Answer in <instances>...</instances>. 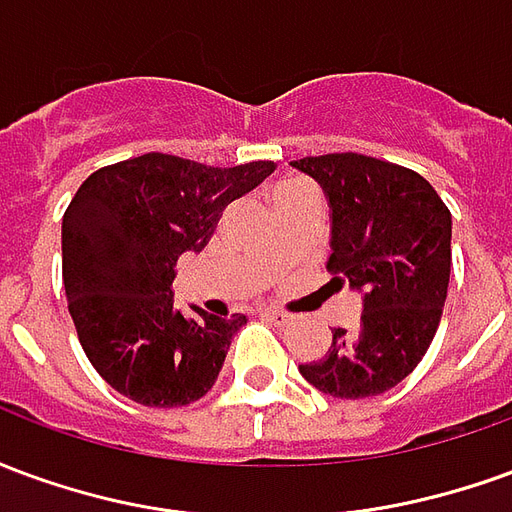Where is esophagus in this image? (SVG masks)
I'll return each instance as SVG.
<instances>
[{"instance_id":"obj_1","label":"esophagus","mask_w":512,"mask_h":512,"mask_svg":"<svg viewBox=\"0 0 512 512\" xmlns=\"http://www.w3.org/2000/svg\"><path fill=\"white\" fill-rule=\"evenodd\" d=\"M263 318L274 323V326H288V323L293 321V315L282 310H263Z\"/></svg>"}]
</instances>
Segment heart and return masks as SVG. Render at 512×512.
I'll return each instance as SVG.
<instances>
[{
    "mask_svg": "<svg viewBox=\"0 0 512 512\" xmlns=\"http://www.w3.org/2000/svg\"><path fill=\"white\" fill-rule=\"evenodd\" d=\"M299 186H307V183H304V180H282V183H277V189H274V194H279V191L299 189Z\"/></svg>",
    "mask_w": 512,
    "mask_h": 512,
    "instance_id": "b5f03b06",
    "label": "heart"
}]
</instances>
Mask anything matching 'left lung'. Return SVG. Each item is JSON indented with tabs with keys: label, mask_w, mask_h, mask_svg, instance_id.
<instances>
[{
	"label": "left lung",
	"mask_w": 512,
	"mask_h": 512,
	"mask_svg": "<svg viewBox=\"0 0 512 512\" xmlns=\"http://www.w3.org/2000/svg\"><path fill=\"white\" fill-rule=\"evenodd\" d=\"M332 205L337 285L365 293L359 326L334 329L329 354L299 365L315 389L340 400L381 395L422 362L439 329L452 266V216L419 172L362 153L293 161Z\"/></svg>",
	"instance_id": "left-lung-1"
}]
</instances>
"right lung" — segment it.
Returning <instances> with one entry per match:
<instances>
[{"mask_svg": "<svg viewBox=\"0 0 512 512\" xmlns=\"http://www.w3.org/2000/svg\"><path fill=\"white\" fill-rule=\"evenodd\" d=\"M274 161L208 167L145 153L95 169L62 216V282L98 376L139 406L200 400L246 315L194 318L175 307L183 252L211 241L222 211L274 172Z\"/></svg>", "mask_w": 512, "mask_h": 512, "instance_id": "obj_1", "label": "right lung"}]
</instances>
